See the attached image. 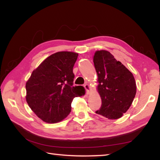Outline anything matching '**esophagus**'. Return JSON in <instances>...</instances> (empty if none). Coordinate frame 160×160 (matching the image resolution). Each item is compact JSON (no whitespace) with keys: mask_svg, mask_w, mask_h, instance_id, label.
Instances as JSON below:
<instances>
[{"mask_svg":"<svg viewBox=\"0 0 160 160\" xmlns=\"http://www.w3.org/2000/svg\"><path fill=\"white\" fill-rule=\"evenodd\" d=\"M84 89H85L87 94H89V92H90V86L88 84H84Z\"/></svg>","mask_w":160,"mask_h":160,"instance_id":"obj_1","label":"esophagus"}]
</instances>
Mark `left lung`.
I'll use <instances>...</instances> for the list:
<instances>
[{
  "label": "left lung",
  "instance_id": "obj_1",
  "mask_svg": "<svg viewBox=\"0 0 160 160\" xmlns=\"http://www.w3.org/2000/svg\"><path fill=\"white\" fill-rule=\"evenodd\" d=\"M98 74V90L101 108L96 113L109 119H117L126 113L136 95V82L132 73L110 52L98 51L93 56Z\"/></svg>",
  "mask_w": 160,
  "mask_h": 160
}]
</instances>
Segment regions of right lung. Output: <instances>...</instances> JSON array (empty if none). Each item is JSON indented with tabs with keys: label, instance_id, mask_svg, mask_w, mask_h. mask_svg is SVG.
<instances>
[{
	"label": "right lung",
	"instance_id": "right-lung-1",
	"mask_svg": "<svg viewBox=\"0 0 160 160\" xmlns=\"http://www.w3.org/2000/svg\"><path fill=\"white\" fill-rule=\"evenodd\" d=\"M78 56L68 51L50 55L32 71L26 82L28 104L46 123L63 120L70 114L73 99L84 94L83 87L73 86V68Z\"/></svg>",
	"mask_w": 160,
	"mask_h": 160
}]
</instances>
